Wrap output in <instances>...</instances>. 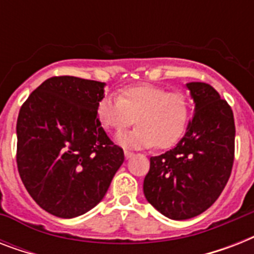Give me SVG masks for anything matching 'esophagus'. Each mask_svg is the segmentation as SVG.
<instances>
[{
	"mask_svg": "<svg viewBox=\"0 0 254 254\" xmlns=\"http://www.w3.org/2000/svg\"><path fill=\"white\" fill-rule=\"evenodd\" d=\"M124 154H125V158L129 159V158H131L133 155H134V153H133V151H130V150H124Z\"/></svg>",
	"mask_w": 254,
	"mask_h": 254,
	"instance_id": "34e87169",
	"label": "esophagus"
}]
</instances>
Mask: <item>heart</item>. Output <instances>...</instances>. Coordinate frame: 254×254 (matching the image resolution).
I'll return each mask as SVG.
<instances>
[{"label": "heart", "mask_w": 254, "mask_h": 254, "mask_svg": "<svg viewBox=\"0 0 254 254\" xmlns=\"http://www.w3.org/2000/svg\"><path fill=\"white\" fill-rule=\"evenodd\" d=\"M100 124L107 130L121 131L135 123L138 127L117 137L119 143L129 147L169 149L185 133L191 104L181 92H170L166 88L151 84L127 87L119 92V97L103 96L96 107Z\"/></svg>", "instance_id": "obj_1"}]
</instances>
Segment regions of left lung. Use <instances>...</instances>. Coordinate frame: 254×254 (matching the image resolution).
<instances>
[{"mask_svg":"<svg viewBox=\"0 0 254 254\" xmlns=\"http://www.w3.org/2000/svg\"><path fill=\"white\" fill-rule=\"evenodd\" d=\"M195 115L187 133L165 154L151 157L143 181L147 201L173 220L191 219L224 190L235 159V120L225 100L205 83H189Z\"/></svg>","mask_w":254,"mask_h":254,"instance_id":"8db88e82","label":"left lung"}]
</instances>
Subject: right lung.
Wrapping results in <instances>:
<instances>
[{
	"mask_svg": "<svg viewBox=\"0 0 254 254\" xmlns=\"http://www.w3.org/2000/svg\"><path fill=\"white\" fill-rule=\"evenodd\" d=\"M104 85L53 76L22 104L18 173L30 196L54 216H80L99 204L124 162V150L112 142L96 115Z\"/></svg>",
	"mask_w": 254,
	"mask_h": 254,
	"instance_id": "1",
	"label": "right lung"
}]
</instances>
